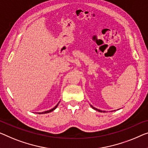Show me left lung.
I'll return each mask as SVG.
<instances>
[{"label":"left lung","mask_w":148,"mask_h":148,"mask_svg":"<svg viewBox=\"0 0 148 148\" xmlns=\"http://www.w3.org/2000/svg\"><path fill=\"white\" fill-rule=\"evenodd\" d=\"M90 106H91V107L92 108H93L94 110H97V111H98V112H106L105 111H102V110H98V109H97V108H94V107H93V106H92V105H90Z\"/></svg>","instance_id":"obj_1"}]
</instances>
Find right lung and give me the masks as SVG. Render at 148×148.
Returning <instances> with one entry per match:
<instances>
[{"mask_svg":"<svg viewBox=\"0 0 148 148\" xmlns=\"http://www.w3.org/2000/svg\"><path fill=\"white\" fill-rule=\"evenodd\" d=\"M58 104H57L56 106H55L54 108H53L52 109H51V110H48V111H46V112H39V114H47V113H50V112H52L53 110H54L56 108H57V106H58Z\"/></svg>","mask_w":148,"mask_h":148,"instance_id":"add662e5","label":"right lung"}]
</instances>
